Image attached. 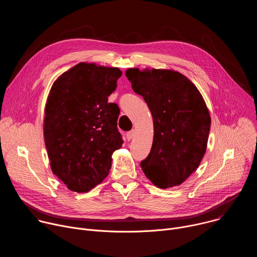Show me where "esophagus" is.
I'll return each mask as SVG.
<instances>
[{"label":"esophagus","instance_id":"obj_1","mask_svg":"<svg viewBox=\"0 0 257 257\" xmlns=\"http://www.w3.org/2000/svg\"><path fill=\"white\" fill-rule=\"evenodd\" d=\"M134 134H135V132H134V130H131V131H129V132H127V134H126V136H127V138L130 140V139H132L133 138V136H134Z\"/></svg>","mask_w":257,"mask_h":257}]
</instances>
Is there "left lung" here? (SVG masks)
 Segmentation results:
<instances>
[{
  "label": "left lung",
  "mask_w": 257,
  "mask_h": 257,
  "mask_svg": "<svg viewBox=\"0 0 257 257\" xmlns=\"http://www.w3.org/2000/svg\"><path fill=\"white\" fill-rule=\"evenodd\" d=\"M125 74L154 120L152 150L140 167L157 187L178 186L196 171L206 151L211 120L205 101L177 71L130 68Z\"/></svg>",
  "instance_id": "8db88e82"
}]
</instances>
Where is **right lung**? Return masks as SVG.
Masks as SVG:
<instances>
[{"mask_svg": "<svg viewBox=\"0 0 257 257\" xmlns=\"http://www.w3.org/2000/svg\"><path fill=\"white\" fill-rule=\"evenodd\" d=\"M122 71L79 63L54 82L45 107L44 137L53 174L68 189L87 192L108 175L123 139L120 109L107 97Z\"/></svg>", "mask_w": 257, "mask_h": 257, "instance_id": "obj_1", "label": "right lung"}]
</instances>
